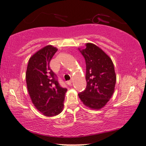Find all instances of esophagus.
Segmentation results:
<instances>
[{
    "label": "esophagus",
    "mask_w": 146,
    "mask_h": 146,
    "mask_svg": "<svg viewBox=\"0 0 146 146\" xmlns=\"http://www.w3.org/2000/svg\"><path fill=\"white\" fill-rule=\"evenodd\" d=\"M72 81H68V82H66V84L68 85H72Z\"/></svg>",
    "instance_id": "34e87169"
}]
</instances>
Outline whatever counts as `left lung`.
I'll use <instances>...</instances> for the list:
<instances>
[{
    "label": "left lung",
    "mask_w": 146,
    "mask_h": 146,
    "mask_svg": "<svg viewBox=\"0 0 146 146\" xmlns=\"http://www.w3.org/2000/svg\"><path fill=\"white\" fill-rule=\"evenodd\" d=\"M78 50L85 60L87 80L86 89L78 94L79 98L86 107L100 110L114 92L116 75L113 63L102 48L91 42Z\"/></svg>",
    "instance_id": "obj_1"
}]
</instances>
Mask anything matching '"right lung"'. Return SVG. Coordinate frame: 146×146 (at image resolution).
<instances>
[{
  "instance_id": "1",
  "label": "right lung",
  "mask_w": 146,
  "mask_h": 146,
  "mask_svg": "<svg viewBox=\"0 0 146 146\" xmlns=\"http://www.w3.org/2000/svg\"><path fill=\"white\" fill-rule=\"evenodd\" d=\"M57 48L52 45L39 50L30 57L26 72V82L32 104L42 114L52 117L63 109L66 89L59 86L50 68V61Z\"/></svg>"
}]
</instances>
